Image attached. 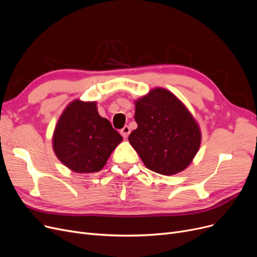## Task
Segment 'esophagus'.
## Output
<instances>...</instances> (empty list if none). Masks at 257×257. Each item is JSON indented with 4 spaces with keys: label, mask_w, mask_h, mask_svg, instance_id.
Returning a JSON list of instances; mask_svg holds the SVG:
<instances>
[{
    "label": "esophagus",
    "mask_w": 257,
    "mask_h": 257,
    "mask_svg": "<svg viewBox=\"0 0 257 257\" xmlns=\"http://www.w3.org/2000/svg\"><path fill=\"white\" fill-rule=\"evenodd\" d=\"M129 133H130V128H129V126H124L122 127L121 129H120V135L122 136V138H127L128 136H129Z\"/></svg>",
    "instance_id": "34e87169"
}]
</instances>
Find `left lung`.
<instances>
[{"mask_svg":"<svg viewBox=\"0 0 257 257\" xmlns=\"http://www.w3.org/2000/svg\"><path fill=\"white\" fill-rule=\"evenodd\" d=\"M138 128L128 138L148 169L173 175L186 169L198 151L200 131L175 95L156 88L136 102Z\"/></svg>","mask_w":257,"mask_h":257,"instance_id":"left-lung-1","label":"left lung"}]
</instances>
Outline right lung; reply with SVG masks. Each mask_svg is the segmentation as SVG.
<instances>
[{"instance_id": "obj_1", "label": "right lung", "mask_w": 257, "mask_h": 257, "mask_svg": "<svg viewBox=\"0 0 257 257\" xmlns=\"http://www.w3.org/2000/svg\"><path fill=\"white\" fill-rule=\"evenodd\" d=\"M122 138L107 118L99 116L96 104L76 99L60 117L53 135V150L74 172L92 173L105 166Z\"/></svg>"}]
</instances>
